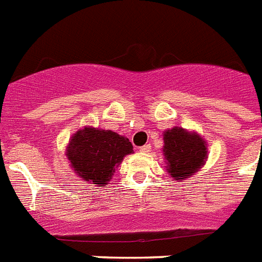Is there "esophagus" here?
<instances>
[{
	"mask_svg": "<svg viewBox=\"0 0 262 262\" xmlns=\"http://www.w3.org/2000/svg\"><path fill=\"white\" fill-rule=\"evenodd\" d=\"M138 150H140L141 153H148L150 150V145L149 144H146V145L141 146V148H138Z\"/></svg>",
	"mask_w": 262,
	"mask_h": 262,
	"instance_id": "1",
	"label": "esophagus"
}]
</instances>
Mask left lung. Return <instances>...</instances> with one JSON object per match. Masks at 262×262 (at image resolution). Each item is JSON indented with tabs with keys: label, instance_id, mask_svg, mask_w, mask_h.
<instances>
[{
	"label": "left lung",
	"instance_id": "1",
	"mask_svg": "<svg viewBox=\"0 0 262 262\" xmlns=\"http://www.w3.org/2000/svg\"><path fill=\"white\" fill-rule=\"evenodd\" d=\"M165 168L172 179L182 182L195 175L207 161V142L199 133L175 126L163 135Z\"/></svg>",
	"mask_w": 262,
	"mask_h": 262
}]
</instances>
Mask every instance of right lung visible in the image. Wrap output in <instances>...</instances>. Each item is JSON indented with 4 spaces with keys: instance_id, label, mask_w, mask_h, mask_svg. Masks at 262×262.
I'll list each match as a JSON object with an SVG mask.
<instances>
[{
    "instance_id": "right-lung-1",
    "label": "right lung",
    "mask_w": 262,
    "mask_h": 262,
    "mask_svg": "<svg viewBox=\"0 0 262 262\" xmlns=\"http://www.w3.org/2000/svg\"><path fill=\"white\" fill-rule=\"evenodd\" d=\"M133 153L129 138L113 130L84 126L70 137L66 156L84 182L106 187L124 157Z\"/></svg>"
}]
</instances>
